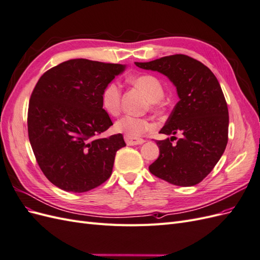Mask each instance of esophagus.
Returning a JSON list of instances; mask_svg holds the SVG:
<instances>
[{
  "instance_id": "obj_1",
  "label": "esophagus",
  "mask_w": 260,
  "mask_h": 260,
  "mask_svg": "<svg viewBox=\"0 0 260 260\" xmlns=\"http://www.w3.org/2000/svg\"><path fill=\"white\" fill-rule=\"evenodd\" d=\"M124 141L128 145H140V144H143L145 142L143 139L131 138V137H124Z\"/></svg>"
}]
</instances>
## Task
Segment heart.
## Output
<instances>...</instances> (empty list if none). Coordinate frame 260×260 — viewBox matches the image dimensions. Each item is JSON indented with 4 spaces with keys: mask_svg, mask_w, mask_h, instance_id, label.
<instances>
[{
    "mask_svg": "<svg viewBox=\"0 0 260 260\" xmlns=\"http://www.w3.org/2000/svg\"><path fill=\"white\" fill-rule=\"evenodd\" d=\"M130 83H132L138 89L142 91L148 101L151 102V106L155 111L159 108V101L164 96V86L158 78L153 75H138L130 78ZM120 102H121V88L116 82L108 83L102 93V106L104 111L112 115L117 116L120 113ZM154 128L153 122L144 117L135 116H123L115 123V129L117 132L124 133L125 137L138 138L144 135L145 132Z\"/></svg>",
    "mask_w": 260,
    "mask_h": 260,
    "instance_id": "heart-1",
    "label": "heart"
}]
</instances>
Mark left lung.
Segmentation results:
<instances>
[{
    "mask_svg": "<svg viewBox=\"0 0 260 260\" xmlns=\"http://www.w3.org/2000/svg\"><path fill=\"white\" fill-rule=\"evenodd\" d=\"M135 64L167 76L180 99L159 131L172 137L156 141L159 156L149 171L179 186L200 183L214 169L228 143L229 112L216 76L183 54ZM178 133L181 138L177 140ZM174 139L177 144L172 143Z\"/></svg>",
    "mask_w": 260,
    "mask_h": 260,
    "instance_id": "8db88e82",
    "label": "left lung"
}]
</instances>
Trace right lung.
Listing matches in <instances>:
<instances>
[{
  "instance_id": "1",
  "label": "right lung",
  "mask_w": 260,
  "mask_h": 260,
  "mask_svg": "<svg viewBox=\"0 0 260 260\" xmlns=\"http://www.w3.org/2000/svg\"><path fill=\"white\" fill-rule=\"evenodd\" d=\"M125 66L69 59L44 73L31 94L28 136L44 176L61 190L88 192L111 177L121 133L98 138L113 124L102 93Z\"/></svg>"
}]
</instances>
